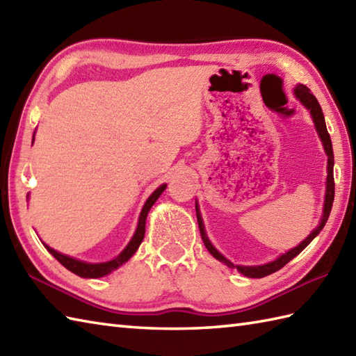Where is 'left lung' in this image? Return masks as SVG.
Listing matches in <instances>:
<instances>
[{
  "label": "left lung",
  "instance_id": "8db88e82",
  "mask_svg": "<svg viewBox=\"0 0 356 356\" xmlns=\"http://www.w3.org/2000/svg\"><path fill=\"white\" fill-rule=\"evenodd\" d=\"M295 96L298 97V99L305 104V107H307L309 110H311V115L314 118V124L316 127V131H318L320 138L323 140V145H324V149H326V154L329 157L327 161V188H326V200H324V214H323V218H321V223L318 225V228H315L311 236H309L305 241H301V243L297 246L291 249V251H287L286 254H283L282 257H278L277 260H274L272 263H268V264H263V266H237V269L241 272V274L246 275V277H251V278H263L266 275H270L274 274V272H277L278 269H282L286 263H289L293 257H297L303 249L311 243V241L318 236L320 231L324 228V225H326L327 218H329V214H330V209H332V203H334V197H335V180H334V149H332V140H330V136L327 133V128H326V122H324V115H323V110L320 107L318 101H316V97L311 93V90H309L306 86L300 84L295 87ZM195 211H197V208H195ZM197 222H199V229H200V236H202V240L203 243H205L208 251L213 254V257H216L217 260H220L222 263H225L226 266L228 268H236L234 264L228 260L225 259V257L217 251V249L211 245V241L208 240L207 234H205V228H203V223H202V217L199 214L197 211Z\"/></svg>",
  "mask_w": 356,
  "mask_h": 356
}]
</instances>
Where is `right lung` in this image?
Listing matches in <instances>:
<instances>
[{
	"mask_svg": "<svg viewBox=\"0 0 356 356\" xmlns=\"http://www.w3.org/2000/svg\"><path fill=\"white\" fill-rule=\"evenodd\" d=\"M35 138V136H33ZM166 188V185H162L159 186L157 190L149 195L148 200L145 202V205H143L142 208V213H140V217H139V223H138V229H136L134 236L131 238L130 243L127 245V248L124 249L122 252H120L116 259H113L111 261H107V263H84V261H79V260H74L72 259V257H67L64 254H59L56 252L55 249L49 248L47 245H44L45 248H47V251L55 257V259L63 264L64 268H67L69 270H72L73 274H76L79 277H84V278H97V277H104L110 274L111 270H115L116 268H119L120 264L128 261V259L138 251L139 245L142 243L143 240V236H145V220H147V214L148 211L151 209V207L154 205V202L159 199V195H161L163 193V190Z\"/></svg>",
	"mask_w": 356,
	"mask_h": 356,
	"instance_id": "obj_1",
	"label": "right lung"
}]
</instances>
